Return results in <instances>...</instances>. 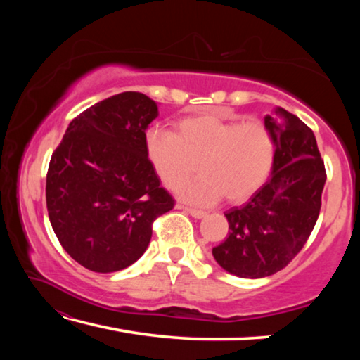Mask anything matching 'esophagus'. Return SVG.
Instances as JSON below:
<instances>
[{
	"label": "esophagus",
	"mask_w": 360,
	"mask_h": 360,
	"mask_svg": "<svg viewBox=\"0 0 360 360\" xmlns=\"http://www.w3.org/2000/svg\"><path fill=\"white\" fill-rule=\"evenodd\" d=\"M179 210H184L186 212H188L192 217L195 219H203L206 217V211H202V210H195V208H187V206H178Z\"/></svg>",
	"instance_id": "esophagus-1"
}]
</instances>
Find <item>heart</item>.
<instances>
[{"mask_svg": "<svg viewBox=\"0 0 360 360\" xmlns=\"http://www.w3.org/2000/svg\"><path fill=\"white\" fill-rule=\"evenodd\" d=\"M275 154V135L260 119L192 115L179 120L174 133L152 129L146 135V155L168 188L191 179L200 163L203 178L179 188L182 200L197 205L252 197L271 174Z\"/></svg>", "mask_w": 360, "mask_h": 360, "instance_id": "heart-1", "label": "heart"}]
</instances>
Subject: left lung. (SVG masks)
I'll use <instances>...</instances> for the list:
<instances>
[{
  "label": "left lung",
  "instance_id": "left-lung-1",
  "mask_svg": "<svg viewBox=\"0 0 360 360\" xmlns=\"http://www.w3.org/2000/svg\"><path fill=\"white\" fill-rule=\"evenodd\" d=\"M276 141L273 174L251 200L225 212L229 236L212 248L224 270L265 278L288 266L316 225L327 179L314 133L283 108L266 115Z\"/></svg>",
  "mask_w": 360,
  "mask_h": 360
}]
</instances>
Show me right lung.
<instances>
[{
	"mask_svg": "<svg viewBox=\"0 0 360 360\" xmlns=\"http://www.w3.org/2000/svg\"><path fill=\"white\" fill-rule=\"evenodd\" d=\"M158 106L122 92L71 120L46 179L49 219L60 245L96 273L124 270L149 246L152 224L174 208L146 155Z\"/></svg>",
	"mask_w": 360,
	"mask_h": 360,
	"instance_id": "obj_1",
	"label": "right lung"
}]
</instances>
